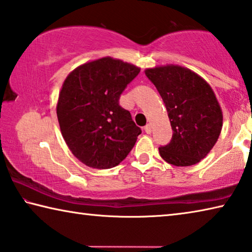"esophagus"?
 <instances>
[{"instance_id": "34e87169", "label": "esophagus", "mask_w": 252, "mask_h": 252, "mask_svg": "<svg viewBox=\"0 0 252 252\" xmlns=\"http://www.w3.org/2000/svg\"><path fill=\"white\" fill-rule=\"evenodd\" d=\"M144 131H146V133L150 134L151 132H152V126H151V125H147L146 126H144Z\"/></svg>"}]
</instances>
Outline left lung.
I'll return each instance as SVG.
<instances>
[{
  "mask_svg": "<svg viewBox=\"0 0 252 252\" xmlns=\"http://www.w3.org/2000/svg\"><path fill=\"white\" fill-rule=\"evenodd\" d=\"M156 85L173 130L171 142L159 148L162 159L176 167L197 164L221 133L223 114L206 80L185 66L167 64L144 70Z\"/></svg>",
  "mask_w": 252,
  "mask_h": 252,
  "instance_id": "obj_1",
  "label": "left lung"
}]
</instances>
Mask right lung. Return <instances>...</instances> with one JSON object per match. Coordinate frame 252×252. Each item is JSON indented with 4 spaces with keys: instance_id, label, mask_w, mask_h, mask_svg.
I'll return each instance as SVG.
<instances>
[{
    "instance_id": "add662e5",
    "label": "right lung",
    "mask_w": 252,
    "mask_h": 252,
    "mask_svg": "<svg viewBox=\"0 0 252 252\" xmlns=\"http://www.w3.org/2000/svg\"><path fill=\"white\" fill-rule=\"evenodd\" d=\"M140 67L104 57L70 72L62 84L57 116L73 156L93 169H110L126 159L141 129L119 105L126 87Z\"/></svg>"
}]
</instances>
